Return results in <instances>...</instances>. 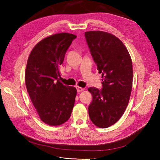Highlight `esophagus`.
<instances>
[{
  "label": "esophagus",
  "mask_w": 160,
  "mask_h": 160,
  "mask_svg": "<svg viewBox=\"0 0 160 160\" xmlns=\"http://www.w3.org/2000/svg\"><path fill=\"white\" fill-rule=\"evenodd\" d=\"M76 89H77V91H78V92H82V91L84 90V88H82L79 87V86H77L76 87Z\"/></svg>",
  "instance_id": "34e87169"
}]
</instances>
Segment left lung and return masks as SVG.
<instances>
[{"label":"left lung","mask_w":160,"mask_h":160,"mask_svg":"<svg viewBox=\"0 0 160 160\" xmlns=\"http://www.w3.org/2000/svg\"><path fill=\"white\" fill-rule=\"evenodd\" d=\"M85 37L103 78L102 90L88 89L93 97L88 113L94 125L105 128L120 119L128 105L132 87V59L125 45L113 34L90 31Z\"/></svg>","instance_id":"1"}]
</instances>
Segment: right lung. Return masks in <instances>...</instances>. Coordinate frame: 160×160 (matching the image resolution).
Masks as SVG:
<instances>
[{"label": "right lung", "instance_id": "add662e5", "mask_svg": "<svg viewBox=\"0 0 160 160\" xmlns=\"http://www.w3.org/2000/svg\"><path fill=\"white\" fill-rule=\"evenodd\" d=\"M75 38L68 33L50 35L35 45L28 59L27 91L41 120L50 126L67 122L74 108L76 89L61 83L59 68Z\"/></svg>", "mask_w": 160, "mask_h": 160}]
</instances>
